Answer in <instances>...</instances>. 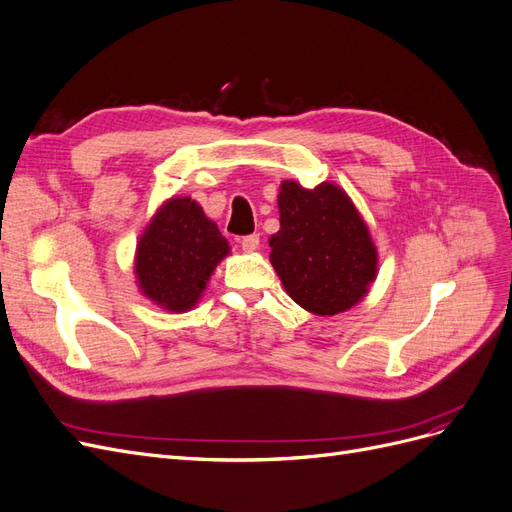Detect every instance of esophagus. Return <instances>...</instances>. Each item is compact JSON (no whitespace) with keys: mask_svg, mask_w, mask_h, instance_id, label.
<instances>
[{"mask_svg":"<svg viewBox=\"0 0 512 512\" xmlns=\"http://www.w3.org/2000/svg\"><path fill=\"white\" fill-rule=\"evenodd\" d=\"M258 243H260V237H258V235H247V237H241V247H243V252H256V250H258Z\"/></svg>","mask_w":512,"mask_h":512,"instance_id":"1","label":"esophagus"}]
</instances>
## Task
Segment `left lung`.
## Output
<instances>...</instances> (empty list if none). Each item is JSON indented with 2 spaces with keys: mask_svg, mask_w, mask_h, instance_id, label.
I'll return each mask as SVG.
<instances>
[{
  "mask_svg": "<svg viewBox=\"0 0 512 512\" xmlns=\"http://www.w3.org/2000/svg\"><path fill=\"white\" fill-rule=\"evenodd\" d=\"M277 207L280 230L269 239V260L290 299L316 316L361 303L378 277V250L346 190L331 181L307 190L286 179Z\"/></svg>",
  "mask_w": 512,
  "mask_h": 512,
  "instance_id": "1",
  "label": "left lung"
}]
</instances>
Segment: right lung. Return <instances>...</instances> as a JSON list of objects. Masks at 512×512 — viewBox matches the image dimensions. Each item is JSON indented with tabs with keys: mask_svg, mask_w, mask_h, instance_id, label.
Returning a JSON list of instances; mask_svg holds the SVG:
<instances>
[{
	"mask_svg": "<svg viewBox=\"0 0 512 512\" xmlns=\"http://www.w3.org/2000/svg\"><path fill=\"white\" fill-rule=\"evenodd\" d=\"M230 245L190 196L164 200L136 243V286L166 312L183 314L203 297Z\"/></svg>",
	"mask_w": 512,
	"mask_h": 512,
	"instance_id": "obj_1",
	"label": "right lung"
}]
</instances>
